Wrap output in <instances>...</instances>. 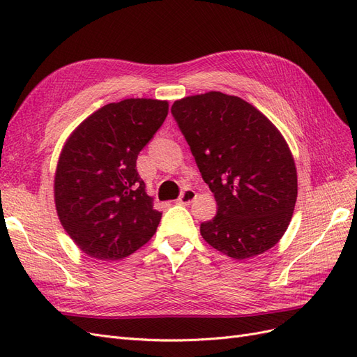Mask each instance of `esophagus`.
<instances>
[{"label": "esophagus", "instance_id": "1", "mask_svg": "<svg viewBox=\"0 0 357 357\" xmlns=\"http://www.w3.org/2000/svg\"><path fill=\"white\" fill-rule=\"evenodd\" d=\"M195 198H197V192L193 189H186L181 193V197L177 199V202L183 204V205H189Z\"/></svg>", "mask_w": 357, "mask_h": 357}]
</instances>
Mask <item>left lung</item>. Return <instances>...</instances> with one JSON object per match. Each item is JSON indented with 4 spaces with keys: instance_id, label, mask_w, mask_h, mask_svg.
Segmentation results:
<instances>
[{
    "instance_id": "8db88e82",
    "label": "left lung",
    "mask_w": 357,
    "mask_h": 357,
    "mask_svg": "<svg viewBox=\"0 0 357 357\" xmlns=\"http://www.w3.org/2000/svg\"><path fill=\"white\" fill-rule=\"evenodd\" d=\"M171 113L218 202L214 219L201 223L202 238L236 261L274 247L298 197L282 132L250 102L218 91L177 100Z\"/></svg>"
}]
</instances>
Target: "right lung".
I'll list each match as a JSON object with an SVG mask.
<instances>
[{"instance_id": "add662e5", "label": "right lung", "mask_w": 357, "mask_h": 357, "mask_svg": "<svg viewBox=\"0 0 357 357\" xmlns=\"http://www.w3.org/2000/svg\"><path fill=\"white\" fill-rule=\"evenodd\" d=\"M168 101L126 98L88 116L59 153L53 197L62 228L83 253L119 261L155 235V210L137 172L142 149L164 123Z\"/></svg>"}]
</instances>
